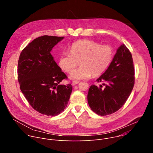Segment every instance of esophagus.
I'll list each match as a JSON object with an SVG mask.
<instances>
[{
	"mask_svg": "<svg viewBox=\"0 0 153 153\" xmlns=\"http://www.w3.org/2000/svg\"><path fill=\"white\" fill-rule=\"evenodd\" d=\"M79 83V81H77V80H73V82H72L73 85H76V84H77V83Z\"/></svg>",
	"mask_w": 153,
	"mask_h": 153,
	"instance_id": "1",
	"label": "esophagus"
}]
</instances>
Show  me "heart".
I'll return each instance as SVG.
<instances>
[{"label":"heart","instance_id":"heart-1","mask_svg":"<svg viewBox=\"0 0 153 153\" xmlns=\"http://www.w3.org/2000/svg\"><path fill=\"white\" fill-rule=\"evenodd\" d=\"M113 56V48L107 45H100L91 40L77 41L71 45L70 53L63 52L59 59V65L67 73H71L78 66H81L74 71L70 77L73 79H86L98 76L110 66Z\"/></svg>","mask_w":153,"mask_h":153}]
</instances>
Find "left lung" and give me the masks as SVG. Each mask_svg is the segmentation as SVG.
Instances as JSON below:
<instances>
[{"instance_id": "left-lung-1", "label": "left lung", "mask_w": 153, "mask_h": 153, "mask_svg": "<svg viewBox=\"0 0 153 153\" xmlns=\"http://www.w3.org/2000/svg\"><path fill=\"white\" fill-rule=\"evenodd\" d=\"M96 81L103 82L105 87L90 86L87 98L91 110L100 116L119 110L131 93L135 81L132 55L124 44L119 47L110 66Z\"/></svg>"}]
</instances>
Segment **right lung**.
I'll return each instance as SVG.
<instances>
[{
	"instance_id": "add662e5",
	"label": "right lung",
	"mask_w": 153,
	"mask_h": 153,
	"mask_svg": "<svg viewBox=\"0 0 153 153\" xmlns=\"http://www.w3.org/2000/svg\"><path fill=\"white\" fill-rule=\"evenodd\" d=\"M64 37L43 36L22 51L18 60L20 89L32 108L49 116L59 114L67 107L73 86L60 83L68 77L51 54Z\"/></svg>"
}]
</instances>
